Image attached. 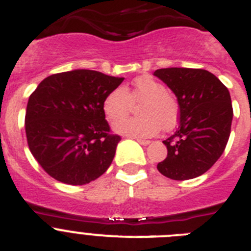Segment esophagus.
<instances>
[{
  "mask_svg": "<svg viewBox=\"0 0 251 251\" xmlns=\"http://www.w3.org/2000/svg\"><path fill=\"white\" fill-rule=\"evenodd\" d=\"M136 139L137 142H138L139 145H142V146H148L151 143L150 141H146V139H139V138H134Z\"/></svg>",
  "mask_w": 251,
  "mask_h": 251,
  "instance_id": "34e87169",
  "label": "esophagus"
}]
</instances>
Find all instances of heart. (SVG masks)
<instances>
[{"label": "heart", "mask_w": 251, "mask_h": 251, "mask_svg": "<svg viewBox=\"0 0 251 251\" xmlns=\"http://www.w3.org/2000/svg\"><path fill=\"white\" fill-rule=\"evenodd\" d=\"M141 117L121 121L131 110L133 102H140ZM103 112L106 119L118 122L114 130L130 137H152L163 129L170 130L177 124L179 117L178 101L166 90V86L151 75H141L124 88H115L105 95Z\"/></svg>", "instance_id": "1"}]
</instances>
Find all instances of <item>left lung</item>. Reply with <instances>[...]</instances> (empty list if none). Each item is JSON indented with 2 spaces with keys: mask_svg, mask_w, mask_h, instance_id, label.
<instances>
[{
  "mask_svg": "<svg viewBox=\"0 0 251 251\" xmlns=\"http://www.w3.org/2000/svg\"><path fill=\"white\" fill-rule=\"evenodd\" d=\"M154 75L175 93L179 106L178 128L163 141L167 157L157 170L177 181L201 176L220 158L229 141L232 122L229 90L203 69L166 68Z\"/></svg>",
  "mask_w": 251,
  "mask_h": 251,
  "instance_id": "1",
  "label": "left lung"
}]
</instances>
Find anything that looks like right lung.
<instances>
[{
    "mask_svg": "<svg viewBox=\"0 0 251 251\" xmlns=\"http://www.w3.org/2000/svg\"><path fill=\"white\" fill-rule=\"evenodd\" d=\"M124 77L76 69L45 77L30 95L28 148L52 178L86 185L112 165L121 137L110 134L103 100Z\"/></svg>",
    "mask_w": 251,
    "mask_h": 251,
    "instance_id": "right-lung-1",
    "label": "right lung"
}]
</instances>
